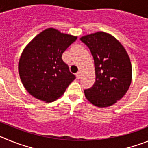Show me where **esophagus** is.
<instances>
[{
    "instance_id": "obj_1",
    "label": "esophagus",
    "mask_w": 148,
    "mask_h": 148,
    "mask_svg": "<svg viewBox=\"0 0 148 148\" xmlns=\"http://www.w3.org/2000/svg\"><path fill=\"white\" fill-rule=\"evenodd\" d=\"M81 75H82V73H81V71H78V73H76L77 78H78V79H79V78H81Z\"/></svg>"
}]
</instances>
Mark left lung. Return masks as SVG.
Instances as JSON below:
<instances>
[{
    "label": "left lung",
    "mask_w": 148,
    "mask_h": 148,
    "mask_svg": "<svg viewBox=\"0 0 148 148\" xmlns=\"http://www.w3.org/2000/svg\"><path fill=\"white\" fill-rule=\"evenodd\" d=\"M80 39L90 49L95 64V82L92 87L84 90L85 97L99 108L113 105L130 87V58L121 43L108 33L98 32Z\"/></svg>",
    "instance_id": "8db88e82"
}]
</instances>
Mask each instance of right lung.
I'll return each instance as SVG.
<instances>
[{
	"label": "right lung",
	"mask_w": 148,
	"mask_h": 148,
	"mask_svg": "<svg viewBox=\"0 0 148 148\" xmlns=\"http://www.w3.org/2000/svg\"><path fill=\"white\" fill-rule=\"evenodd\" d=\"M76 36L49 28L36 35L23 49L19 75L27 92L39 100L52 102L64 93L75 76L61 58Z\"/></svg>",
	"instance_id": "obj_1"
}]
</instances>
